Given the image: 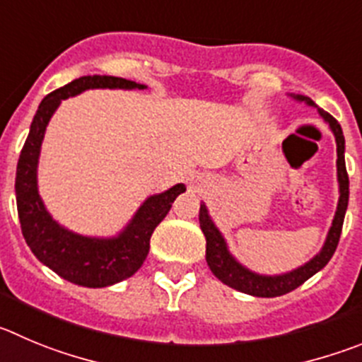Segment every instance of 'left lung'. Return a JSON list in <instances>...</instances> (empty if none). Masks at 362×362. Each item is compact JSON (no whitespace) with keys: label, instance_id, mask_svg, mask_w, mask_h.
Masks as SVG:
<instances>
[{"label":"left lung","instance_id":"8db88e82","mask_svg":"<svg viewBox=\"0 0 362 362\" xmlns=\"http://www.w3.org/2000/svg\"><path fill=\"white\" fill-rule=\"evenodd\" d=\"M293 100L298 103H305L307 107H314L318 109V105L314 103L310 98L303 96V94H288ZM318 114L322 119L329 124L330 132L334 134L337 146V185H339V200H337L336 214H334L332 225H330L329 232H327L325 243H323L322 250H320L313 259L303 262L298 268L291 269V272L275 273V275H264V273H257L253 269L246 268L243 262L232 255L228 250V243L214 219L209 214V209L205 202L200 204V228L207 241V250H205V259L214 273L216 279L221 280L223 284H227L228 288L235 289V291L246 293L252 296H262V298H273V296L286 295V293L293 291L298 286H302L305 280H309L314 273H318L327 266V262L332 259L334 252L339 243L341 228H343V219L346 214V207H349V175H346V165H344V135L341 130V124L330 116L325 110L318 109Z\"/></svg>","mask_w":362,"mask_h":362}]
</instances>
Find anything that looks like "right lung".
Returning <instances> with one entry per match:
<instances>
[{
  "label": "right lung",
  "instance_id": "add662e5",
  "mask_svg": "<svg viewBox=\"0 0 362 362\" xmlns=\"http://www.w3.org/2000/svg\"><path fill=\"white\" fill-rule=\"evenodd\" d=\"M89 89L143 90L148 87L117 76L94 74L80 76L44 98L33 116L28 137L19 155L16 200L26 245L44 266L83 288H107L132 276L143 266L150 252V238L155 227L170 212L175 198L185 192V185L177 184L168 191L148 197L116 235H83L53 219L40 198L37 180L44 134L62 100Z\"/></svg>",
  "mask_w": 362,
  "mask_h": 362
}]
</instances>
